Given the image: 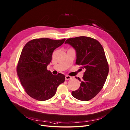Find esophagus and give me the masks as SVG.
I'll return each mask as SVG.
<instances>
[{"instance_id":"obj_1","label":"esophagus","mask_w":130,"mask_h":130,"mask_svg":"<svg viewBox=\"0 0 130 130\" xmlns=\"http://www.w3.org/2000/svg\"><path fill=\"white\" fill-rule=\"evenodd\" d=\"M72 78V77L70 76H68V75H66L65 76V79L66 80H69V79H71Z\"/></svg>"}]
</instances>
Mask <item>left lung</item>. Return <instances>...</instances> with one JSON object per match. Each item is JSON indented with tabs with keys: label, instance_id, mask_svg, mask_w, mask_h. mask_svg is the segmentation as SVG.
Here are the masks:
<instances>
[{
	"label": "left lung",
	"instance_id": "obj_1",
	"mask_svg": "<svg viewBox=\"0 0 130 130\" xmlns=\"http://www.w3.org/2000/svg\"><path fill=\"white\" fill-rule=\"evenodd\" d=\"M76 52V64L84 69L79 89L72 91V96L78 100L88 101L100 91L107 79L109 65L104 50L97 40L88 37H79L66 40Z\"/></svg>",
	"mask_w": 130,
	"mask_h": 130
}]
</instances>
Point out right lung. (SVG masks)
<instances>
[{"label": "right lung", "instance_id": "add662e5", "mask_svg": "<svg viewBox=\"0 0 130 130\" xmlns=\"http://www.w3.org/2000/svg\"><path fill=\"white\" fill-rule=\"evenodd\" d=\"M65 39L54 40L35 39L23 48L17 66V73L23 88L33 99L45 101L53 97L58 86L65 81L64 75H53L47 70L55 49L62 45Z\"/></svg>", "mask_w": 130, "mask_h": 130}]
</instances>
